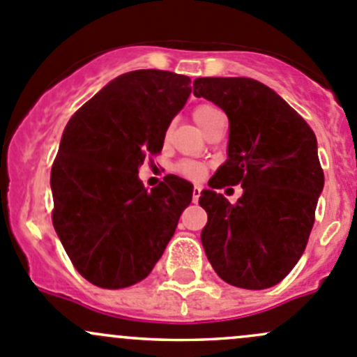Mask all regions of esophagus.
Wrapping results in <instances>:
<instances>
[{
	"mask_svg": "<svg viewBox=\"0 0 357 357\" xmlns=\"http://www.w3.org/2000/svg\"><path fill=\"white\" fill-rule=\"evenodd\" d=\"M199 196H201V187L199 185H196L192 189V201L194 203H197V199H199Z\"/></svg>",
	"mask_w": 357,
	"mask_h": 357,
	"instance_id": "1",
	"label": "esophagus"
}]
</instances>
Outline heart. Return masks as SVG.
<instances>
[{
    "mask_svg": "<svg viewBox=\"0 0 357 357\" xmlns=\"http://www.w3.org/2000/svg\"><path fill=\"white\" fill-rule=\"evenodd\" d=\"M218 112L220 111H218L217 107H213V105H208V104L197 105L192 112V118H194V121L197 123V126L203 130L204 126L211 121V118H213L215 114H218ZM177 170L183 175V177H187L190 180H197L204 175L203 165L194 163V161H182V163L177 167Z\"/></svg>",
    "mask_w": 357,
    "mask_h": 357,
    "instance_id": "b5f03b06",
    "label": "heart"
}]
</instances>
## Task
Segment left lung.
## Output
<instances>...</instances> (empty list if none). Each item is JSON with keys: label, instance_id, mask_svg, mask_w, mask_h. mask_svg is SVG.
Masks as SVG:
<instances>
[{"label": "left lung", "instance_id": "left-lung-1", "mask_svg": "<svg viewBox=\"0 0 357 357\" xmlns=\"http://www.w3.org/2000/svg\"><path fill=\"white\" fill-rule=\"evenodd\" d=\"M194 95L229 118L227 160L201 190L208 222L201 243L215 273L232 287L280 283L305 250L324 175L305 119L252 77H197ZM241 183L231 205L215 188Z\"/></svg>", "mask_w": 357, "mask_h": 357}]
</instances>
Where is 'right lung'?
<instances>
[{"instance_id": "right-lung-1", "label": "right lung", "mask_w": 357, "mask_h": 357, "mask_svg": "<svg viewBox=\"0 0 357 357\" xmlns=\"http://www.w3.org/2000/svg\"><path fill=\"white\" fill-rule=\"evenodd\" d=\"M189 83L168 70L125 73L63 130L50 175L52 220L70 262L95 287L118 290L149 276L192 201L194 185L177 175L151 190L139 178L147 154L163 149Z\"/></svg>"}]
</instances>
